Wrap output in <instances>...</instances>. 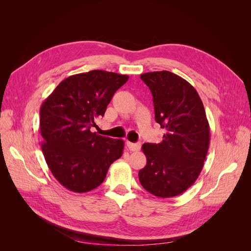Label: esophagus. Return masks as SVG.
<instances>
[{
    "instance_id": "esophagus-1",
    "label": "esophagus",
    "mask_w": 251,
    "mask_h": 251,
    "mask_svg": "<svg viewBox=\"0 0 251 251\" xmlns=\"http://www.w3.org/2000/svg\"><path fill=\"white\" fill-rule=\"evenodd\" d=\"M126 146H127L128 149H130V151H138L140 150V148H141V143H139V142H137V143H132V142H130V141H127V142H126Z\"/></svg>"
}]
</instances>
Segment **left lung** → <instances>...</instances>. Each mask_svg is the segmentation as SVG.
Segmentation results:
<instances>
[{"label": "left lung", "instance_id": "1", "mask_svg": "<svg viewBox=\"0 0 251 251\" xmlns=\"http://www.w3.org/2000/svg\"><path fill=\"white\" fill-rule=\"evenodd\" d=\"M140 78L153 95L155 120L165 128L160 143H144L147 165L139 171L144 189L171 198L194 184L209 147V125L198 92L170 71L149 72Z\"/></svg>", "mask_w": 251, "mask_h": 251}]
</instances>
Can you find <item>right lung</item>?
Segmentation results:
<instances>
[{
    "label": "right lung",
    "mask_w": 251,
    "mask_h": 251,
    "mask_svg": "<svg viewBox=\"0 0 251 251\" xmlns=\"http://www.w3.org/2000/svg\"><path fill=\"white\" fill-rule=\"evenodd\" d=\"M127 75L92 70L64 79L41 107L42 151L54 178L69 191L100 186L125 142L91 132Z\"/></svg>",
    "instance_id": "1"
}]
</instances>
